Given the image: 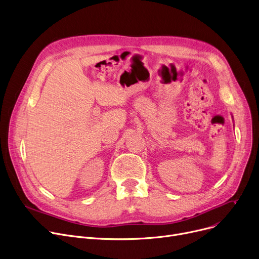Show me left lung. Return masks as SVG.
Segmentation results:
<instances>
[{
    "instance_id": "1",
    "label": "left lung",
    "mask_w": 259,
    "mask_h": 259,
    "mask_svg": "<svg viewBox=\"0 0 259 259\" xmlns=\"http://www.w3.org/2000/svg\"><path fill=\"white\" fill-rule=\"evenodd\" d=\"M232 119H233V116H232Z\"/></svg>"
}]
</instances>
